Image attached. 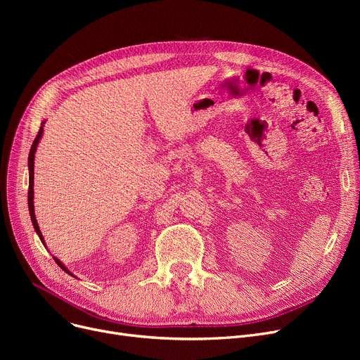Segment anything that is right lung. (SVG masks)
Returning <instances> with one entry per match:
<instances>
[{"mask_svg":"<svg viewBox=\"0 0 360 360\" xmlns=\"http://www.w3.org/2000/svg\"><path fill=\"white\" fill-rule=\"evenodd\" d=\"M44 124H45V122H42V127L39 128V132H37V136H36V139H34V141H33V144H32L30 153H29V193H27V202H29L30 219H32V223H33V228H34L36 233L39 235V238H41L42 242H44V236H42V233H41L39 224H37V220H36V217H34V205H33V169H34V153H36V148H37V144H39V141H41V139H42V134H44ZM44 243H45V242H44ZM53 259H55V262L58 264V266H60L65 273L71 274L70 270L64 266V264H63L58 258L53 257ZM71 276L74 277V274H71Z\"/></svg>","mask_w":360,"mask_h":360,"instance_id":"obj_1","label":"right lung"}]
</instances>
